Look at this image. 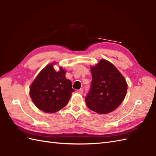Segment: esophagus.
Here are the masks:
<instances>
[{"mask_svg":"<svg viewBox=\"0 0 156 156\" xmlns=\"http://www.w3.org/2000/svg\"><path fill=\"white\" fill-rule=\"evenodd\" d=\"M76 92L78 93V94H83V89H80V90H76Z\"/></svg>","mask_w":156,"mask_h":156,"instance_id":"esophagus-1","label":"esophagus"}]
</instances>
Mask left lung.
<instances>
[{
  "label": "left lung",
  "instance_id": "8db88e82",
  "mask_svg": "<svg viewBox=\"0 0 156 156\" xmlns=\"http://www.w3.org/2000/svg\"><path fill=\"white\" fill-rule=\"evenodd\" d=\"M91 86L85 97L86 106L100 114L114 111L122 104L127 92L125 78L113 64L101 60L91 68Z\"/></svg>",
  "mask_w": 156,
  "mask_h": 156
}]
</instances>
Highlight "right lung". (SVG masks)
<instances>
[{"mask_svg":"<svg viewBox=\"0 0 156 156\" xmlns=\"http://www.w3.org/2000/svg\"><path fill=\"white\" fill-rule=\"evenodd\" d=\"M50 64L43 69L32 82L30 96L35 106L47 113H54L66 106L72 93V82L65 77L66 71L56 72Z\"/></svg>","mask_w":156,"mask_h":156,"instance_id":"1","label":"right lung"}]
</instances>
